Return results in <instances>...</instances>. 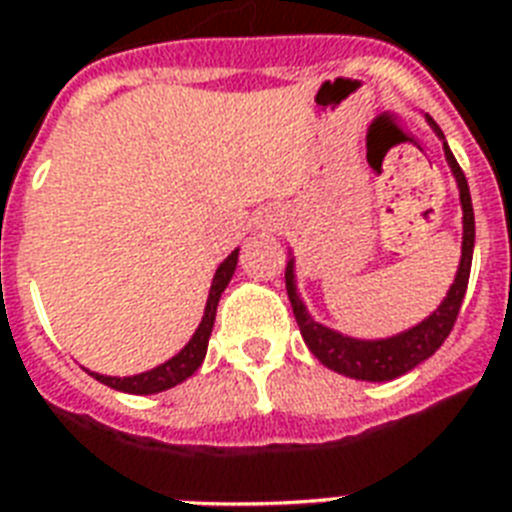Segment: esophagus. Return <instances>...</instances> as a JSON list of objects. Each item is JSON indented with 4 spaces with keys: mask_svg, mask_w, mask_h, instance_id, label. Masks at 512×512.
Here are the masks:
<instances>
[{
    "mask_svg": "<svg viewBox=\"0 0 512 512\" xmlns=\"http://www.w3.org/2000/svg\"><path fill=\"white\" fill-rule=\"evenodd\" d=\"M276 228H279V225H273V228H271V231H276Z\"/></svg>",
    "mask_w": 512,
    "mask_h": 512,
    "instance_id": "esophagus-1",
    "label": "esophagus"
}]
</instances>
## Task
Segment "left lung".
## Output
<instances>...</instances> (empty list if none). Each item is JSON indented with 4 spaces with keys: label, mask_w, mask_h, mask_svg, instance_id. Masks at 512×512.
Masks as SVG:
<instances>
[{
    "label": "left lung",
    "mask_w": 512,
    "mask_h": 512,
    "mask_svg": "<svg viewBox=\"0 0 512 512\" xmlns=\"http://www.w3.org/2000/svg\"><path fill=\"white\" fill-rule=\"evenodd\" d=\"M425 122L436 138L444 146V156L449 170L454 175L457 191H460V207H462V244H460V265L454 273L452 287L446 289V297L436 305V311H430L422 321H417L414 327L396 332L388 337H353L345 335L340 329H332L327 324H321L308 313V305L297 292V268H295V252L287 249V295L292 303V313H295L297 327L303 335L305 345L311 348V353L319 358L321 364L329 366L332 372L345 374L350 380H364V382H388L396 380L401 374L412 372L414 366H420L422 361H428L441 342L449 337L457 313H460L462 297L468 289L470 279V263H473V247H476V217H473V201H470V188L468 180L462 175L460 164L449 151L444 132L438 127L428 114Z\"/></svg>",
    "instance_id": "1"
}]
</instances>
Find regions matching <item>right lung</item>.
<instances>
[{"label":"right lung","mask_w":512,"mask_h":512,"mask_svg":"<svg viewBox=\"0 0 512 512\" xmlns=\"http://www.w3.org/2000/svg\"><path fill=\"white\" fill-rule=\"evenodd\" d=\"M236 263H239V247L233 249L223 263L217 265L215 276H212V284H209L207 305H204V316H201L199 327H196L191 340L185 342L175 356L167 358L164 364L154 366V369H148V372L130 374V377H111V374L90 372V369H87V374L95 377L98 382H103V385H108V388L122 390V393H135V396H154V393L170 390L175 388V385H180V382L188 380V377L199 369L204 356H207L209 335H212V327H215L217 303H220L225 287L231 284L233 273H236Z\"/></svg>","instance_id":"obj_1"}]
</instances>
